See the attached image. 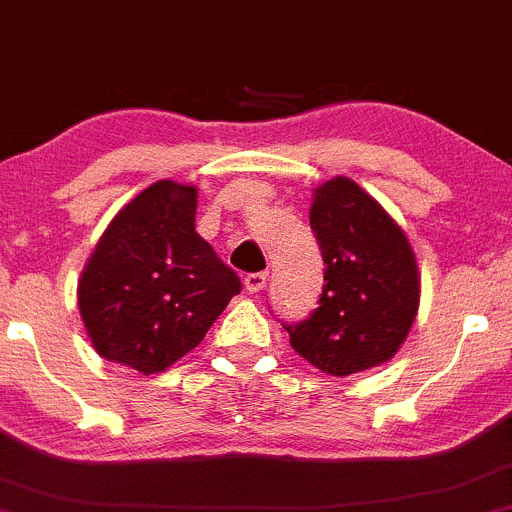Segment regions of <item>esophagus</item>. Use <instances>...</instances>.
I'll return each instance as SVG.
<instances>
[{
  "mask_svg": "<svg viewBox=\"0 0 512 512\" xmlns=\"http://www.w3.org/2000/svg\"><path fill=\"white\" fill-rule=\"evenodd\" d=\"M264 286H267V274H264V272L245 276V291L260 293V291H264Z\"/></svg>",
  "mask_w": 512,
  "mask_h": 512,
  "instance_id": "1",
  "label": "esophagus"
}]
</instances>
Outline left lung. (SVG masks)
<instances>
[{
  "label": "left lung",
  "mask_w": 512,
  "mask_h": 512,
  "mask_svg": "<svg viewBox=\"0 0 512 512\" xmlns=\"http://www.w3.org/2000/svg\"><path fill=\"white\" fill-rule=\"evenodd\" d=\"M310 226L327 264V284L320 308L286 325L293 351L337 378L383 366L419 313L421 274L407 233L344 175L315 187Z\"/></svg>",
  "instance_id": "obj_1"
}]
</instances>
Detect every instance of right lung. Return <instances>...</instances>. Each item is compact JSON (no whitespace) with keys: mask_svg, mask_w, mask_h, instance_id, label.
<instances>
[{"mask_svg":"<svg viewBox=\"0 0 512 512\" xmlns=\"http://www.w3.org/2000/svg\"><path fill=\"white\" fill-rule=\"evenodd\" d=\"M197 187L158 180L115 214L88 257L76 301L91 346L142 375L202 342L240 279L195 231Z\"/></svg>","mask_w":512,"mask_h":512,"instance_id":"1","label":"right lung"}]
</instances>
